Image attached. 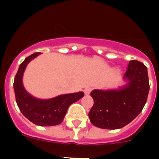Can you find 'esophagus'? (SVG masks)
I'll return each mask as SVG.
<instances>
[{
	"mask_svg": "<svg viewBox=\"0 0 159 159\" xmlns=\"http://www.w3.org/2000/svg\"><path fill=\"white\" fill-rule=\"evenodd\" d=\"M91 91H92V88H90V87H89V88H86V89H84V93L88 95V94H89Z\"/></svg>",
	"mask_w": 159,
	"mask_h": 159,
	"instance_id": "34e87169",
	"label": "esophagus"
}]
</instances>
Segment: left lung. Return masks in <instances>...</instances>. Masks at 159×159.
<instances>
[{
    "mask_svg": "<svg viewBox=\"0 0 159 159\" xmlns=\"http://www.w3.org/2000/svg\"><path fill=\"white\" fill-rule=\"evenodd\" d=\"M124 78L128 85L119 90H93L90 95L93 106L89 112L94 126L117 129L126 126L141 112L149 93L147 66L137 60H130Z\"/></svg>",
    "mask_w": 159,
    "mask_h": 159,
    "instance_id": "8db88e82",
    "label": "left lung"
}]
</instances>
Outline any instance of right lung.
<instances>
[{
  "label": "right lung",
  "instance_id": "right-lung-1",
  "mask_svg": "<svg viewBox=\"0 0 159 159\" xmlns=\"http://www.w3.org/2000/svg\"><path fill=\"white\" fill-rule=\"evenodd\" d=\"M35 52L23 61L14 77L13 88L17 105L23 115L39 126H54L62 123L68 107L83 97V92L62 94L50 100H38L27 93L22 84L23 73L27 64L39 55Z\"/></svg>",
  "mask_w": 159,
  "mask_h": 159
}]
</instances>
